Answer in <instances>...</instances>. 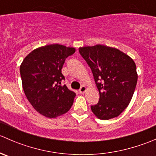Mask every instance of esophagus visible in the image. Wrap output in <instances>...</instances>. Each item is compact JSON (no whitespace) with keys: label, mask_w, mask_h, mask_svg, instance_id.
<instances>
[{"label":"esophagus","mask_w":156,"mask_h":156,"mask_svg":"<svg viewBox=\"0 0 156 156\" xmlns=\"http://www.w3.org/2000/svg\"><path fill=\"white\" fill-rule=\"evenodd\" d=\"M86 90H87V87H86L85 86H82V87L80 88L79 93L81 94H84V93H85Z\"/></svg>","instance_id":"obj_1"}]
</instances>
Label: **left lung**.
<instances>
[{"instance_id":"8db88e82","label":"left lung","mask_w":156,"mask_h":156,"mask_svg":"<svg viewBox=\"0 0 156 156\" xmlns=\"http://www.w3.org/2000/svg\"><path fill=\"white\" fill-rule=\"evenodd\" d=\"M79 53L91 69L100 94L98 103L90 106L93 113L101 120L119 116L130 103L137 82L134 61L101 44L80 48Z\"/></svg>"}]
</instances>
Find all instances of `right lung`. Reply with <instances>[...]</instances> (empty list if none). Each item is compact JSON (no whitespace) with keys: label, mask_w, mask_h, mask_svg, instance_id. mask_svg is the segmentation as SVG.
I'll list each match as a JSON object with an SVG mask.
<instances>
[{"label":"right lung","mask_w":156,"mask_h":156,"mask_svg":"<svg viewBox=\"0 0 156 156\" xmlns=\"http://www.w3.org/2000/svg\"><path fill=\"white\" fill-rule=\"evenodd\" d=\"M75 48L50 44L32 50L20 66V75L25 94L33 108L50 119L60 116L70 109L75 93L66 85L62 68L66 59Z\"/></svg>","instance_id":"add662e5"}]
</instances>
